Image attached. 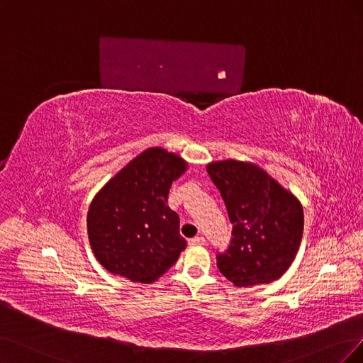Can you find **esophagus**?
Returning <instances> with one entry per match:
<instances>
[{
    "mask_svg": "<svg viewBox=\"0 0 363 363\" xmlns=\"http://www.w3.org/2000/svg\"><path fill=\"white\" fill-rule=\"evenodd\" d=\"M189 244L193 245V247L194 245H205V238L203 236H194L189 240Z\"/></svg>",
    "mask_w": 363,
    "mask_h": 363,
    "instance_id": "obj_1",
    "label": "esophagus"
}]
</instances>
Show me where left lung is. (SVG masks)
Segmentation results:
<instances>
[{"label":"left lung","instance_id":"obj_1","mask_svg":"<svg viewBox=\"0 0 363 363\" xmlns=\"http://www.w3.org/2000/svg\"><path fill=\"white\" fill-rule=\"evenodd\" d=\"M206 170L233 224L229 248L217 254L220 272L236 287L272 283L298 254L303 233L301 202L252 163L212 161Z\"/></svg>","mask_w":363,"mask_h":363}]
</instances>
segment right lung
<instances>
[{"instance_id":"right-lung-1","label":"right lung","mask_w":363,"mask_h":363,"mask_svg":"<svg viewBox=\"0 0 363 363\" xmlns=\"http://www.w3.org/2000/svg\"><path fill=\"white\" fill-rule=\"evenodd\" d=\"M186 166L179 155L150 147L92 199L86 217L89 244L111 274L150 284L177 263L186 240L167 196Z\"/></svg>"}]
</instances>
